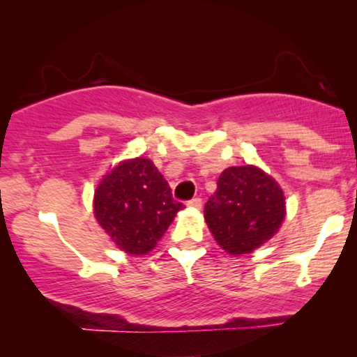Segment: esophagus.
Wrapping results in <instances>:
<instances>
[{"mask_svg": "<svg viewBox=\"0 0 357 357\" xmlns=\"http://www.w3.org/2000/svg\"><path fill=\"white\" fill-rule=\"evenodd\" d=\"M202 204H203V202H202V198H192V199H190V202H188V206H191V208H202Z\"/></svg>", "mask_w": 357, "mask_h": 357, "instance_id": "1", "label": "esophagus"}]
</instances>
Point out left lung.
I'll list each match as a JSON object with an SVG mask.
<instances>
[{
  "label": "left lung",
  "instance_id": "8db88e82",
  "mask_svg": "<svg viewBox=\"0 0 357 357\" xmlns=\"http://www.w3.org/2000/svg\"><path fill=\"white\" fill-rule=\"evenodd\" d=\"M204 204V220L221 248L245 255L275 235L285 218L280 186L255 166L228 167Z\"/></svg>",
  "mask_w": 357,
  "mask_h": 357
}]
</instances>
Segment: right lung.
<instances>
[{"label": "right lung", "instance_id": "add662e5", "mask_svg": "<svg viewBox=\"0 0 357 357\" xmlns=\"http://www.w3.org/2000/svg\"><path fill=\"white\" fill-rule=\"evenodd\" d=\"M183 208L158 167L144 158L122 162L105 176L93 202L100 227L130 255L153 250Z\"/></svg>", "mask_w": 357, "mask_h": 357}]
</instances>
